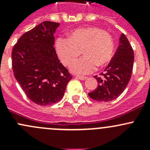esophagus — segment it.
<instances>
[{
  "label": "esophagus",
  "instance_id": "1",
  "mask_svg": "<svg viewBox=\"0 0 150 150\" xmlns=\"http://www.w3.org/2000/svg\"><path fill=\"white\" fill-rule=\"evenodd\" d=\"M76 78H78V79H79V80H81V81H84V80H86V78H87V77L80 76V75H77Z\"/></svg>",
  "mask_w": 150,
  "mask_h": 150
}]
</instances>
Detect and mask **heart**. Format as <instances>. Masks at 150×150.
<instances>
[{
  "label": "heart",
  "mask_w": 150,
  "mask_h": 150,
  "mask_svg": "<svg viewBox=\"0 0 150 150\" xmlns=\"http://www.w3.org/2000/svg\"><path fill=\"white\" fill-rule=\"evenodd\" d=\"M57 54L63 64L69 66L79 57L70 69L79 75L93 72L96 66L103 67L110 63L115 50L112 37L107 32L96 27L81 28L68 34L67 39L59 38L56 43Z\"/></svg>",
  "instance_id": "obj_1"
}]
</instances>
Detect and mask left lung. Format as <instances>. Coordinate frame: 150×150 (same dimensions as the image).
I'll return each mask as SVG.
<instances>
[{
  "instance_id": "8db88e82",
  "label": "left lung",
  "mask_w": 150,
  "mask_h": 150,
  "mask_svg": "<svg viewBox=\"0 0 150 150\" xmlns=\"http://www.w3.org/2000/svg\"><path fill=\"white\" fill-rule=\"evenodd\" d=\"M134 51L126 36L122 33L114 57L101 77L97 80L98 86L88 96L98 102H110L118 97L129 83L134 66Z\"/></svg>"
}]
</instances>
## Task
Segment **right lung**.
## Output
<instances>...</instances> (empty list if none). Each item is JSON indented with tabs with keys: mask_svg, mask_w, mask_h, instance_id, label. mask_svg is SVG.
<instances>
[{
	"mask_svg": "<svg viewBox=\"0 0 150 150\" xmlns=\"http://www.w3.org/2000/svg\"><path fill=\"white\" fill-rule=\"evenodd\" d=\"M59 24L45 21L24 33L11 52L15 78L27 96L38 105H51L62 99L72 76L60 63L54 33Z\"/></svg>",
	"mask_w": 150,
	"mask_h": 150,
	"instance_id": "right-lung-1",
	"label": "right lung"
}]
</instances>
